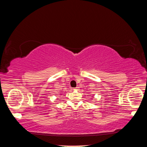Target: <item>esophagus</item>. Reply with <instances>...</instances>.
I'll use <instances>...</instances> for the list:
<instances>
[{
	"instance_id": "esophagus-1",
	"label": "esophagus",
	"mask_w": 147,
	"mask_h": 147,
	"mask_svg": "<svg viewBox=\"0 0 147 147\" xmlns=\"http://www.w3.org/2000/svg\"><path fill=\"white\" fill-rule=\"evenodd\" d=\"M78 89H79L78 87H76V88H75L74 89V90H78Z\"/></svg>"
}]
</instances>
